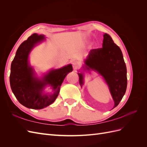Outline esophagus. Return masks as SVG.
I'll list each match as a JSON object with an SVG mask.
<instances>
[{
    "label": "esophagus",
    "instance_id": "obj_1",
    "mask_svg": "<svg viewBox=\"0 0 147 147\" xmlns=\"http://www.w3.org/2000/svg\"><path fill=\"white\" fill-rule=\"evenodd\" d=\"M72 66H73V68L74 69H77L78 67H79V64L77 61H73L72 62Z\"/></svg>",
    "mask_w": 147,
    "mask_h": 147
}]
</instances>
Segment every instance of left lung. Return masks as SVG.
Listing matches in <instances>:
<instances>
[{
	"instance_id": "8db88e82",
	"label": "left lung",
	"mask_w": 147,
	"mask_h": 147,
	"mask_svg": "<svg viewBox=\"0 0 147 147\" xmlns=\"http://www.w3.org/2000/svg\"><path fill=\"white\" fill-rule=\"evenodd\" d=\"M83 72L96 71L107 84L114 101L113 108L119 104L127 88V69L121 49L108 34H104L102 48L93 49L84 60ZM81 87L84 84V73H78Z\"/></svg>"
}]
</instances>
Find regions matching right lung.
<instances>
[{"instance_id": "obj_1", "label": "right lung", "mask_w": 147, "mask_h": 147, "mask_svg": "<svg viewBox=\"0 0 147 147\" xmlns=\"http://www.w3.org/2000/svg\"><path fill=\"white\" fill-rule=\"evenodd\" d=\"M45 40L44 35L33 34L22 43L11 64L10 86L20 103L32 109H42L51 105L58 96L66 75L73 70L72 64L51 70L38 77L29 63L32 49ZM51 86L53 93H45L44 90Z\"/></svg>"}]
</instances>
